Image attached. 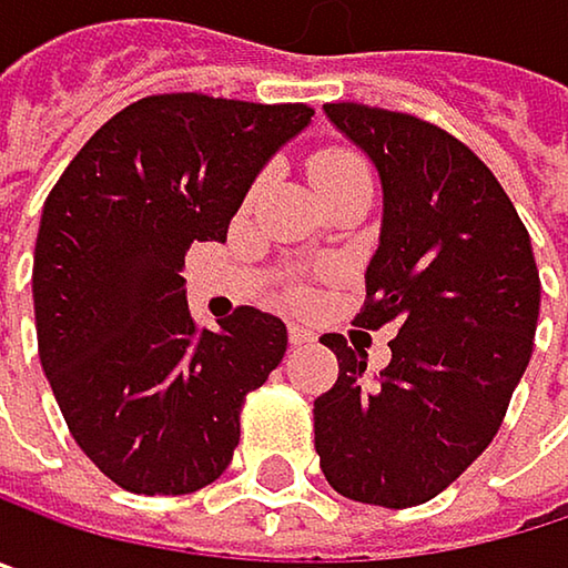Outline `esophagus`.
Masks as SVG:
<instances>
[{"mask_svg": "<svg viewBox=\"0 0 568 568\" xmlns=\"http://www.w3.org/2000/svg\"><path fill=\"white\" fill-rule=\"evenodd\" d=\"M316 339V333L306 326V323H290V343L293 346H306V343H313Z\"/></svg>", "mask_w": 568, "mask_h": 568, "instance_id": "esophagus-1", "label": "esophagus"}]
</instances>
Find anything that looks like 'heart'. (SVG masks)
<instances>
[{
	"label": "heart",
	"mask_w": 568,
	"mask_h": 568,
	"mask_svg": "<svg viewBox=\"0 0 568 568\" xmlns=\"http://www.w3.org/2000/svg\"><path fill=\"white\" fill-rule=\"evenodd\" d=\"M310 172H313V182L320 192H333L349 182H373V169H369L366 155L349 145L320 149L310 162ZM293 300H303V293H293Z\"/></svg>",
	"instance_id": "1"
}]
</instances>
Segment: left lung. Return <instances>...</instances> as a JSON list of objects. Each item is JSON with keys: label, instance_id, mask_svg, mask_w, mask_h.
Segmentation results:
<instances>
[{"label": "left lung", "instance_id": "1", "mask_svg": "<svg viewBox=\"0 0 568 568\" xmlns=\"http://www.w3.org/2000/svg\"><path fill=\"white\" fill-rule=\"evenodd\" d=\"M326 115L383 179L356 323L399 333L376 379L363 349L323 336L339 379L313 409L316 453L346 499L409 509L456 483L499 433L532 356L542 282L516 205L466 142L363 102H326Z\"/></svg>", "mask_w": 568, "mask_h": 568}]
</instances>
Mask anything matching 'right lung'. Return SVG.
I'll use <instances>...</instances> for the list:
<instances>
[{"label":"right lung","instance_id":"right-lung-1","mask_svg":"<svg viewBox=\"0 0 568 568\" xmlns=\"http://www.w3.org/2000/svg\"><path fill=\"white\" fill-rule=\"evenodd\" d=\"M310 115L306 102L145 95L52 185L32 262L39 359L72 439L115 486L185 496L232 463L286 326L252 306L219 333L195 326L182 265L192 242H225L255 172Z\"/></svg>","mask_w":568,"mask_h":568}]
</instances>
